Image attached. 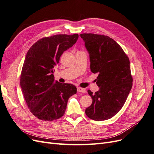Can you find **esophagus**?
Here are the masks:
<instances>
[{
  "label": "esophagus",
  "mask_w": 154,
  "mask_h": 154,
  "mask_svg": "<svg viewBox=\"0 0 154 154\" xmlns=\"http://www.w3.org/2000/svg\"><path fill=\"white\" fill-rule=\"evenodd\" d=\"M77 91L79 92V93H86V90L84 88H77Z\"/></svg>",
  "instance_id": "esophagus-1"
}]
</instances>
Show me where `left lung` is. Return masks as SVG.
Here are the masks:
<instances>
[{"label": "left lung", "mask_w": 154, "mask_h": 154, "mask_svg": "<svg viewBox=\"0 0 154 154\" xmlns=\"http://www.w3.org/2000/svg\"><path fill=\"white\" fill-rule=\"evenodd\" d=\"M90 54L91 72L97 73L99 90H90L91 105L86 115L95 121L106 120L120 111L132 86L130 61L122 48L107 36L91 33L81 34Z\"/></svg>", "instance_id": "1"}]
</instances>
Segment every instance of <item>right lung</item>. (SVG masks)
Listing matches in <instances>:
<instances>
[{"label": "right lung", "instance_id": "add662e5", "mask_svg": "<svg viewBox=\"0 0 154 154\" xmlns=\"http://www.w3.org/2000/svg\"><path fill=\"white\" fill-rule=\"evenodd\" d=\"M78 38V34L45 37L33 44L26 54L20 83L30 111L39 120L53 121L62 117L68 98L77 93L73 84L54 81L53 73L63 53Z\"/></svg>", "mask_w": 154, "mask_h": 154}]
</instances>
